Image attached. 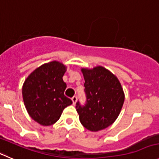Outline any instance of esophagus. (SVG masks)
Masks as SVG:
<instances>
[{"instance_id": "esophagus-1", "label": "esophagus", "mask_w": 159, "mask_h": 159, "mask_svg": "<svg viewBox=\"0 0 159 159\" xmlns=\"http://www.w3.org/2000/svg\"><path fill=\"white\" fill-rule=\"evenodd\" d=\"M72 102H73V104H75V102H76V101H77V97L76 96L72 97Z\"/></svg>"}]
</instances>
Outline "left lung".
I'll use <instances>...</instances> for the list:
<instances>
[{
	"label": "left lung",
	"mask_w": 159,
	"mask_h": 159,
	"mask_svg": "<svg viewBox=\"0 0 159 159\" xmlns=\"http://www.w3.org/2000/svg\"><path fill=\"white\" fill-rule=\"evenodd\" d=\"M86 104L76 102L81 124L93 132L101 130L115 122L123 105L124 93L119 80L102 66L82 69Z\"/></svg>",
	"instance_id": "8db88e82"
}]
</instances>
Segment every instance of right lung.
Instances as JSON below:
<instances>
[{"instance_id":"obj_1","label":"right lung","mask_w":159,"mask_h":159,"mask_svg":"<svg viewBox=\"0 0 159 159\" xmlns=\"http://www.w3.org/2000/svg\"><path fill=\"white\" fill-rule=\"evenodd\" d=\"M66 68L51 61L37 68L25 80L22 98L30 117L42 126H51L59 119L65 108L72 105L64 94L66 84L62 77Z\"/></svg>"}]
</instances>
